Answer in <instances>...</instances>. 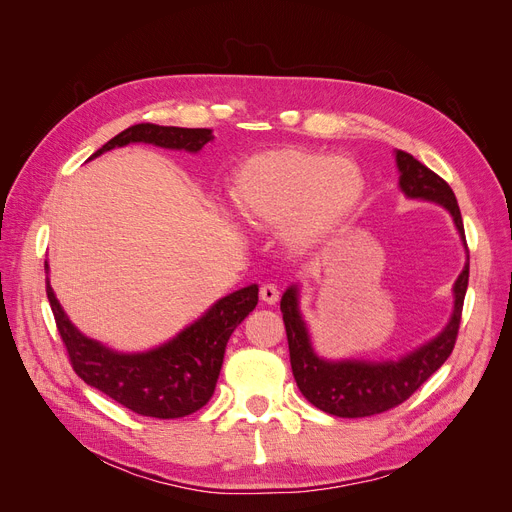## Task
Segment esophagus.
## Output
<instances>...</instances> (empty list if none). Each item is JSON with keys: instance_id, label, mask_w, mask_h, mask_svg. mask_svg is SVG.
<instances>
[{"instance_id": "1", "label": "esophagus", "mask_w": 512, "mask_h": 512, "mask_svg": "<svg viewBox=\"0 0 512 512\" xmlns=\"http://www.w3.org/2000/svg\"><path fill=\"white\" fill-rule=\"evenodd\" d=\"M260 299L265 301L267 305H275L277 301H280V290H277V286H273V284H262L260 286Z\"/></svg>"}]
</instances>
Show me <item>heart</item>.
I'll return each instance as SVG.
<instances>
[{
	"instance_id": "b5f03b06",
	"label": "heart",
	"mask_w": 512,
	"mask_h": 512,
	"mask_svg": "<svg viewBox=\"0 0 512 512\" xmlns=\"http://www.w3.org/2000/svg\"><path fill=\"white\" fill-rule=\"evenodd\" d=\"M363 192V170L352 158L282 147L254 153L237 168L230 203L243 224H282L292 250L307 252L337 230Z\"/></svg>"
}]
</instances>
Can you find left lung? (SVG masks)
Wrapping results in <instances>:
<instances>
[{
    "instance_id": "obj_1",
    "label": "left lung",
    "mask_w": 512,
    "mask_h": 512,
    "mask_svg": "<svg viewBox=\"0 0 512 512\" xmlns=\"http://www.w3.org/2000/svg\"><path fill=\"white\" fill-rule=\"evenodd\" d=\"M395 162L399 168L401 192L408 198L429 200V203L444 207L451 213L459 237L466 245L461 211L451 185L406 151L397 149ZM468 277L470 256L453 286V314L448 318L446 327L429 342L399 356L395 361L322 359L314 350L312 335H309L307 322L299 309V286L292 284L282 294L280 309L286 324L292 374L303 397L318 410L342 418L380 414L404 404L418 386L436 374L442 363L451 356L461 322L463 297H466L468 290Z\"/></svg>"
}]
</instances>
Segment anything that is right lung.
<instances>
[{
	"label": "right lung",
	"mask_w": 512,
	"mask_h": 512,
	"mask_svg": "<svg viewBox=\"0 0 512 512\" xmlns=\"http://www.w3.org/2000/svg\"><path fill=\"white\" fill-rule=\"evenodd\" d=\"M209 141H213V134L207 128L136 123L102 145L89 160L130 143L198 153ZM44 269L49 271V265H44ZM46 297L79 378L136 414L179 418L200 410L211 399L228 339L256 307L258 286L250 284L226 294L190 327L147 352H117L83 335L59 305L49 277H46Z\"/></svg>",
	"instance_id": "right-lung-1"
}]
</instances>
